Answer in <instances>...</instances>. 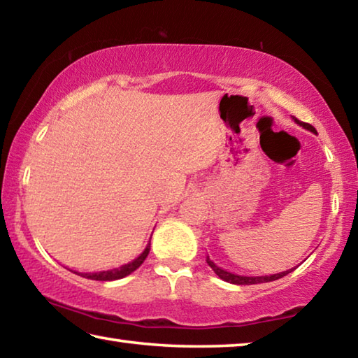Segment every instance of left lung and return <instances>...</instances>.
<instances>
[{
    "label": "left lung",
    "instance_id": "8db88e82",
    "mask_svg": "<svg viewBox=\"0 0 358 358\" xmlns=\"http://www.w3.org/2000/svg\"><path fill=\"white\" fill-rule=\"evenodd\" d=\"M294 120H295L296 124L303 126V128H305V129L311 131V132H316V129H314V126L308 124V123H303V121H299L296 118H294ZM207 264L211 266V268H213L215 273H216L217 276H220L221 280L227 281V282H232V284H238V286H251V284L270 282V281L280 280V278L289 275L290 271L294 270V268H290V270H287V271H282V273H276V275H270V276H240V275H234V273H230V271H226V270L220 268V266H217L215 262H211L210 257H207Z\"/></svg>",
    "mask_w": 358,
    "mask_h": 358
}]
</instances>
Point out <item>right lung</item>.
I'll return each instance as SVG.
<instances>
[{
	"label": "right lung",
	"mask_w": 358,
	"mask_h": 358,
	"mask_svg": "<svg viewBox=\"0 0 358 358\" xmlns=\"http://www.w3.org/2000/svg\"><path fill=\"white\" fill-rule=\"evenodd\" d=\"M150 252V243L145 248V251L138 256L137 259L132 260V262L126 264V265H121L118 268H113V270H107V271H96V273H82V271H74L76 275L82 276V278H87V280H94V281H113V280H120V278H124L131 275L132 271L137 270L138 266L143 264V260L147 259ZM72 271V270H71Z\"/></svg>",
	"instance_id": "1"
}]
</instances>
